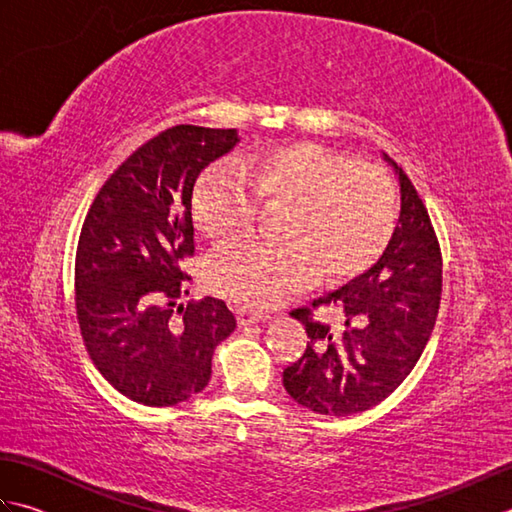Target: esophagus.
Masks as SVG:
<instances>
[{"mask_svg": "<svg viewBox=\"0 0 512 512\" xmlns=\"http://www.w3.org/2000/svg\"><path fill=\"white\" fill-rule=\"evenodd\" d=\"M237 321H239V325H253V323H259V321H266V314L248 310V308H239L237 310Z\"/></svg>", "mask_w": 512, "mask_h": 512, "instance_id": "esophagus-1", "label": "esophagus"}]
</instances>
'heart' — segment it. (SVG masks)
I'll use <instances>...</instances> for the list:
<instances>
[{"instance_id":"obj_1","label":"heart","mask_w":512,"mask_h":512,"mask_svg":"<svg viewBox=\"0 0 512 512\" xmlns=\"http://www.w3.org/2000/svg\"><path fill=\"white\" fill-rule=\"evenodd\" d=\"M255 190L284 202L279 239L237 237L206 259V284L239 306L270 308L317 273L334 284L372 268L396 226V193L383 171L314 143H290L204 169L191 191L193 220L209 237L244 228Z\"/></svg>"}]
</instances>
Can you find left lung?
<instances>
[{
	"label": "left lung",
	"instance_id": "obj_1",
	"mask_svg": "<svg viewBox=\"0 0 512 512\" xmlns=\"http://www.w3.org/2000/svg\"><path fill=\"white\" fill-rule=\"evenodd\" d=\"M400 184V215L385 253L350 284L312 303L339 308L343 328L314 321L310 308L290 312L306 325L308 347L284 369V387L299 405L323 416H352L394 391L427 345L442 292V257L429 213L407 173Z\"/></svg>",
	"mask_w": 512,
	"mask_h": 512
}]
</instances>
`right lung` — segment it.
I'll return each instance as SVG.
<instances>
[{
    "mask_svg": "<svg viewBox=\"0 0 512 512\" xmlns=\"http://www.w3.org/2000/svg\"><path fill=\"white\" fill-rule=\"evenodd\" d=\"M239 143L237 129L178 125L138 147L90 206L76 248V319L96 369L147 407H171L211 378L213 350L235 330L226 303L189 295L191 191Z\"/></svg>",
    "mask_w": 512,
    "mask_h": 512,
    "instance_id": "right-lung-1",
    "label": "right lung"
}]
</instances>
